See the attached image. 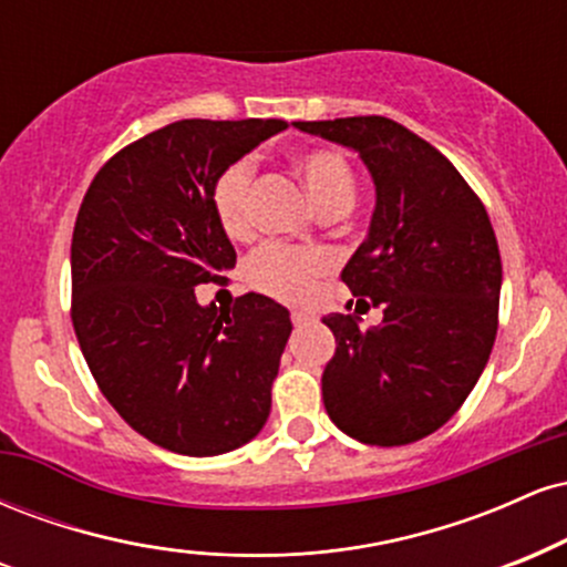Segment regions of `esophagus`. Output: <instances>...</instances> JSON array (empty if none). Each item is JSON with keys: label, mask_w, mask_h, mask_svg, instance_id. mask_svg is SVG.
I'll list each match as a JSON object with an SVG mask.
<instances>
[{"label": "esophagus", "mask_w": 567, "mask_h": 567, "mask_svg": "<svg viewBox=\"0 0 567 567\" xmlns=\"http://www.w3.org/2000/svg\"><path fill=\"white\" fill-rule=\"evenodd\" d=\"M290 320H292V324H296V328H301V324L309 322L311 317L306 315V311H292V315H290Z\"/></svg>", "instance_id": "esophagus-1"}]
</instances>
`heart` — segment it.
Returning a JSON list of instances; mask_svg holds the SVG:
<instances>
[{"mask_svg":"<svg viewBox=\"0 0 567 567\" xmlns=\"http://www.w3.org/2000/svg\"><path fill=\"white\" fill-rule=\"evenodd\" d=\"M298 175L322 210L349 207L354 199V171L336 148H303L292 159ZM252 162L234 159L216 175L210 186V205L226 237L245 239L252 231L250 213ZM333 256L317 245L269 243L258 247L247 261V279L256 290L279 301L303 303L315 296L317 282L328 275Z\"/></svg>","mask_w":567,"mask_h":567,"instance_id":"1","label":"heart"}]
</instances>
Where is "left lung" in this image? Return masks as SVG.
<instances>
[{
    "label": "left lung",
    "mask_w": 567,
    "mask_h": 567,
    "mask_svg": "<svg viewBox=\"0 0 567 567\" xmlns=\"http://www.w3.org/2000/svg\"><path fill=\"white\" fill-rule=\"evenodd\" d=\"M296 127L360 152L375 181L370 231L341 279L381 306L383 322L360 330L351 315L322 317L336 336L324 410L365 445L424 440L464 405L496 341V231L453 162L400 122L373 114Z\"/></svg>",
    "instance_id": "left-lung-1"
}]
</instances>
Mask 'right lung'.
<instances>
[{
	"mask_svg": "<svg viewBox=\"0 0 567 567\" xmlns=\"http://www.w3.org/2000/svg\"><path fill=\"white\" fill-rule=\"evenodd\" d=\"M285 120H181L127 143L84 194L71 237V322L112 408L154 445L218 455L261 432L290 315L226 282L237 252L210 205L216 175Z\"/></svg>",
	"mask_w": 567,
	"mask_h": 567,
	"instance_id": "1",
	"label": "right lung"
}]
</instances>
